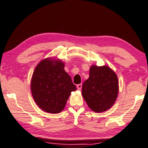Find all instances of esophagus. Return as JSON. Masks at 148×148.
Wrapping results in <instances>:
<instances>
[{"label":"esophagus","instance_id":"obj_1","mask_svg":"<svg viewBox=\"0 0 148 148\" xmlns=\"http://www.w3.org/2000/svg\"><path fill=\"white\" fill-rule=\"evenodd\" d=\"M82 87V84H79L77 85V88L78 90H81Z\"/></svg>","mask_w":148,"mask_h":148}]
</instances>
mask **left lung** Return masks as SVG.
<instances>
[{
  "instance_id": "1",
  "label": "left lung",
  "mask_w": 148,
  "mask_h": 148,
  "mask_svg": "<svg viewBox=\"0 0 148 148\" xmlns=\"http://www.w3.org/2000/svg\"><path fill=\"white\" fill-rule=\"evenodd\" d=\"M119 93V80L107 66H91L89 77L83 83L82 94L90 109L103 112L112 107Z\"/></svg>"
}]
</instances>
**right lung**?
I'll return each instance as SVG.
<instances>
[{"instance_id":"obj_1","label":"right lung","mask_w":148,"mask_h":148,"mask_svg":"<svg viewBox=\"0 0 148 148\" xmlns=\"http://www.w3.org/2000/svg\"><path fill=\"white\" fill-rule=\"evenodd\" d=\"M60 60L46 58L38 64L31 79V91L43 111L58 114L65 107L71 93L76 90Z\"/></svg>"}]
</instances>
